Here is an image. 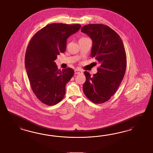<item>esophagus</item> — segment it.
I'll return each instance as SVG.
<instances>
[{
    "instance_id": "1",
    "label": "esophagus",
    "mask_w": 153,
    "mask_h": 153,
    "mask_svg": "<svg viewBox=\"0 0 153 153\" xmlns=\"http://www.w3.org/2000/svg\"><path fill=\"white\" fill-rule=\"evenodd\" d=\"M74 73H75V74H83V72L82 71L79 70V69H75L74 70Z\"/></svg>"
}]
</instances>
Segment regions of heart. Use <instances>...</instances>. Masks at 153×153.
<instances>
[{"instance_id":"heart-1","label":"heart","mask_w":153,"mask_h":153,"mask_svg":"<svg viewBox=\"0 0 153 153\" xmlns=\"http://www.w3.org/2000/svg\"><path fill=\"white\" fill-rule=\"evenodd\" d=\"M88 39V38L87 37H82L81 38L79 39Z\"/></svg>"}]
</instances>
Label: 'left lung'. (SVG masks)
Instances as JSON below:
<instances>
[{"instance_id":"8db88e82","label":"left lung","mask_w":153,"mask_h":153,"mask_svg":"<svg viewBox=\"0 0 153 153\" xmlns=\"http://www.w3.org/2000/svg\"><path fill=\"white\" fill-rule=\"evenodd\" d=\"M81 31L92 40L91 57H95L100 65L93 76L85 71L83 92L92 102L104 103L114 95L125 74L127 62L124 43L119 35L106 25H86Z\"/></svg>"}]
</instances>
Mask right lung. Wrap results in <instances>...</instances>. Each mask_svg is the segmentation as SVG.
I'll use <instances>...</instances> for the list:
<instances>
[{
  "label": "right lung",
  "mask_w": 153,
  "mask_h": 153,
  "mask_svg": "<svg viewBox=\"0 0 153 153\" xmlns=\"http://www.w3.org/2000/svg\"><path fill=\"white\" fill-rule=\"evenodd\" d=\"M81 25L52 23L31 38L25 56V67L31 88L38 99L48 106L59 103L66 93V85L74 74L67 68L58 70L54 61L66 50L67 38Z\"/></svg>",
  "instance_id": "1"
}]
</instances>
